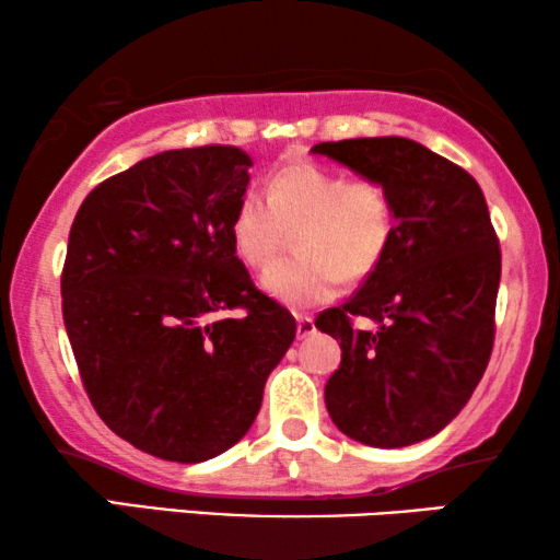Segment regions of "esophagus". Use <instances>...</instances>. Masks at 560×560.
<instances>
[{
    "instance_id": "obj_1",
    "label": "esophagus",
    "mask_w": 560,
    "mask_h": 560,
    "mask_svg": "<svg viewBox=\"0 0 560 560\" xmlns=\"http://www.w3.org/2000/svg\"><path fill=\"white\" fill-rule=\"evenodd\" d=\"M295 320H298L295 334H298V339H301V341L316 334V324H313V318H308V316H298Z\"/></svg>"
}]
</instances>
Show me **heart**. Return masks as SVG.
Segmentation results:
<instances>
[{
    "mask_svg": "<svg viewBox=\"0 0 560 560\" xmlns=\"http://www.w3.org/2000/svg\"><path fill=\"white\" fill-rule=\"evenodd\" d=\"M301 257L267 267L259 288L293 311L326 303L341 278L362 280L393 240V198L380 180L351 178L313 163L282 167L267 196L244 190L232 213V244L242 262L265 267L295 232Z\"/></svg>",
    "mask_w": 560,
    "mask_h": 560,
    "instance_id": "heart-1",
    "label": "heart"
}]
</instances>
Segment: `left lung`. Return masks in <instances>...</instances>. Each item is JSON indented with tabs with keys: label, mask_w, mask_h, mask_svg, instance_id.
Returning a JSON list of instances; mask_svg holds the SVG:
<instances>
[{
	"label": "left lung",
	"mask_w": 560,
	"mask_h": 560,
	"mask_svg": "<svg viewBox=\"0 0 560 560\" xmlns=\"http://www.w3.org/2000/svg\"><path fill=\"white\" fill-rule=\"evenodd\" d=\"M311 152L380 180L395 213L385 257L359 293L316 318L341 341L324 389L328 416L364 446H412L462 412L492 354L502 259L485 194L464 167L408 137ZM354 317L375 328L357 329Z\"/></svg>",
	"instance_id": "left-lung-1"
}]
</instances>
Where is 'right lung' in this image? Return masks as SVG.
Masks as SVG:
<instances>
[{"mask_svg":"<svg viewBox=\"0 0 560 560\" xmlns=\"http://www.w3.org/2000/svg\"><path fill=\"white\" fill-rule=\"evenodd\" d=\"M249 167L221 144L144 158L91 190L68 236L60 295L83 387L119 439L165 462L232 448L295 339L229 234Z\"/></svg>","mask_w":560,"mask_h":560,"instance_id":"obj_1","label":"right lung"}]
</instances>
